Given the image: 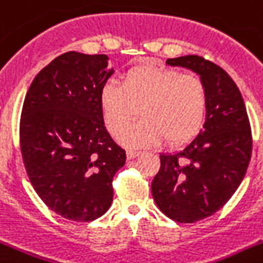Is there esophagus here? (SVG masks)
Instances as JSON below:
<instances>
[{
  "mask_svg": "<svg viewBox=\"0 0 263 263\" xmlns=\"http://www.w3.org/2000/svg\"><path fill=\"white\" fill-rule=\"evenodd\" d=\"M139 155H140V152L139 151H134V149H128L127 151V159H129V160L138 158Z\"/></svg>",
  "mask_w": 263,
  "mask_h": 263,
  "instance_id": "34e87169",
  "label": "esophagus"
}]
</instances>
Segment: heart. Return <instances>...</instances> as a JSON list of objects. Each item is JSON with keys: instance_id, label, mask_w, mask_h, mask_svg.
<instances>
[{"instance_id": "heart-1", "label": "heart", "mask_w": 263, "mask_h": 263, "mask_svg": "<svg viewBox=\"0 0 263 263\" xmlns=\"http://www.w3.org/2000/svg\"><path fill=\"white\" fill-rule=\"evenodd\" d=\"M101 115L111 134L118 135L139 109L143 119L119 135L127 147L158 144L163 138L183 144L200 131L207 114V88L199 76L145 63L127 70L121 85L101 87Z\"/></svg>"}]
</instances>
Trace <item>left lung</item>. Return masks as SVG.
<instances>
[{
    "instance_id": "1",
    "label": "left lung",
    "mask_w": 263,
    "mask_h": 263,
    "mask_svg": "<svg viewBox=\"0 0 263 263\" xmlns=\"http://www.w3.org/2000/svg\"><path fill=\"white\" fill-rule=\"evenodd\" d=\"M165 64L193 70L207 88L203 129L180 151L160 154V170L151 183L164 215L194 223L217 213L239 187L251 158L250 123L237 84L222 68L195 54Z\"/></svg>"
}]
</instances>
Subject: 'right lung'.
<instances>
[{
  "mask_svg": "<svg viewBox=\"0 0 263 263\" xmlns=\"http://www.w3.org/2000/svg\"><path fill=\"white\" fill-rule=\"evenodd\" d=\"M114 73L107 54L67 52L40 70L20 121L24 164L33 189L65 219L90 222L114 199L112 179L125 164L101 115V87Z\"/></svg>",
  "mask_w": 263,
  "mask_h": 263,
  "instance_id": "add662e5",
  "label": "right lung"
}]
</instances>
